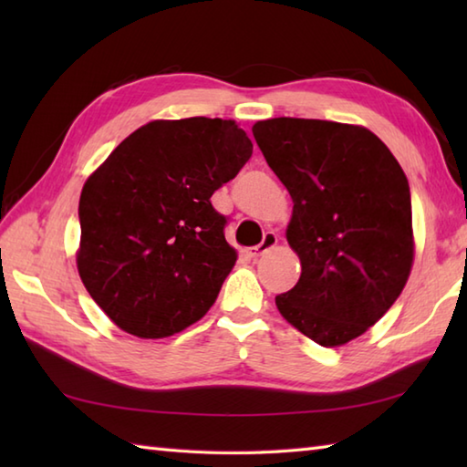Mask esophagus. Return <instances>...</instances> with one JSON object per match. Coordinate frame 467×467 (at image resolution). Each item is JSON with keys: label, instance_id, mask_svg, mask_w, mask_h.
<instances>
[{"label": "esophagus", "instance_id": "esophagus-1", "mask_svg": "<svg viewBox=\"0 0 467 467\" xmlns=\"http://www.w3.org/2000/svg\"><path fill=\"white\" fill-rule=\"evenodd\" d=\"M276 243H279V236H276V233L266 231L261 244H256V246H253V249L246 251V256H251V259H259V256H263L266 251H271L273 246H276Z\"/></svg>", "mask_w": 467, "mask_h": 467}]
</instances>
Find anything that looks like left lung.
<instances>
[{"mask_svg": "<svg viewBox=\"0 0 467 467\" xmlns=\"http://www.w3.org/2000/svg\"><path fill=\"white\" fill-rule=\"evenodd\" d=\"M253 134L293 198L286 241L299 254L301 276L275 296L276 309L315 343H349L389 311L408 283V176L363 126L271 118Z\"/></svg>", "mask_w": 467, "mask_h": 467, "instance_id": "obj_1", "label": "left lung"}]
</instances>
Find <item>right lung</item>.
Instances as JSON below:
<instances>
[{"label": "right lung", "mask_w": 467, "mask_h": 467, "mask_svg": "<svg viewBox=\"0 0 467 467\" xmlns=\"http://www.w3.org/2000/svg\"><path fill=\"white\" fill-rule=\"evenodd\" d=\"M251 154L234 120H154L88 178L78 273L122 331L162 339L211 309L236 263L211 196Z\"/></svg>", "instance_id": "add662e5"}]
</instances>
